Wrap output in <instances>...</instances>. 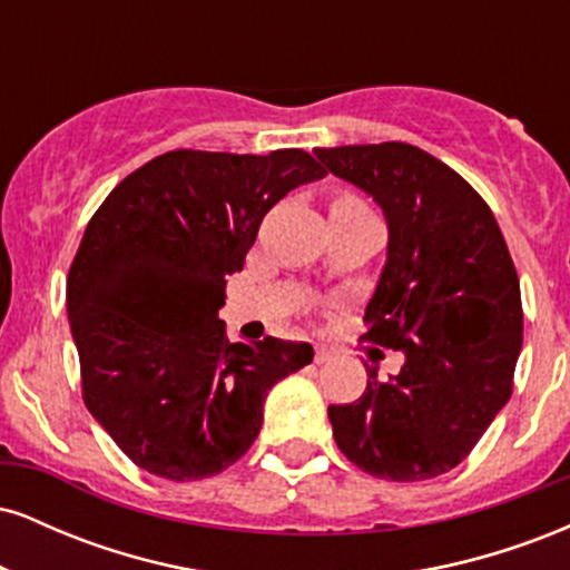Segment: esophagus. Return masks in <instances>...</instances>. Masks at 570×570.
I'll list each match as a JSON object with an SVG mask.
<instances>
[{"instance_id": "esophagus-1", "label": "esophagus", "mask_w": 570, "mask_h": 570, "mask_svg": "<svg viewBox=\"0 0 570 570\" xmlns=\"http://www.w3.org/2000/svg\"><path fill=\"white\" fill-rule=\"evenodd\" d=\"M332 358V351L324 348V345H316V353H313V362L316 364H326Z\"/></svg>"}]
</instances>
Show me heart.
Instances as JSON below:
<instances>
[{
	"mask_svg": "<svg viewBox=\"0 0 570 570\" xmlns=\"http://www.w3.org/2000/svg\"><path fill=\"white\" fill-rule=\"evenodd\" d=\"M335 200H358V198H353V195H340Z\"/></svg>",
	"mask_w": 570,
	"mask_h": 570,
	"instance_id": "b5f03b06",
	"label": "heart"
}]
</instances>
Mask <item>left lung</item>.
<instances>
[{
  "instance_id": "left-lung-1",
  "label": "left lung",
  "mask_w": 570,
  "mask_h": 570,
  "mask_svg": "<svg viewBox=\"0 0 570 570\" xmlns=\"http://www.w3.org/2000/svg\"><path fill=\"white\" fill-rule=\"evenodd\" d=\"M372 195L389 222V259L372 294L367 340L404 353L399 375L351 404H330L337 448L362 472L421 482L455 469L509 402L522 348L512 254L480 193L404 141L313 149Z\"/></svg>"
}]
</instances>
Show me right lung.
Instances as JSON below:
<instances>
[{
	"instance_id": "right-lung-1",
	"label": "right lung",
	"mask_w": 570,
	"mask_h": 570,
	"mask_svg": "<svg viewBox=\"0 0 570 570\" xmlns=\"http://www.w3.org/2000/svg\"><path fill=\"white\" fill-rule=\"evenodd\" d=\"M322 176L305 149H174L90 217L67 278L82 399L144 472H225L257 440L267 391L313 362L307 343H230L219 307L265 214Z\"/></svg>"
}]
</instances>
